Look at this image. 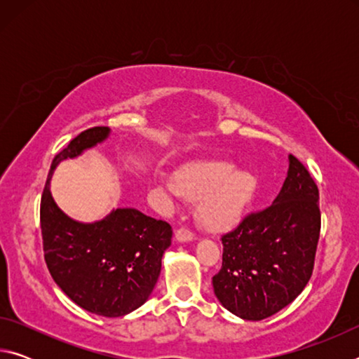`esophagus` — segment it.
Instances as JSON below:
<instances>
[{"label": "esophagus", "instance_id": "34e87169", "mask_svg": "<svg viewBox=\"0 0 359 359\" xmlns=\"http://www.w3.org/2000/svg\"><path fill=\"white\" fill-rule=\"evenodd\" d=\"M193 239H194V234L187 228H180V229H177V233H175V241H179V242H188Z\"/></svg>", "mask_w": 359, "mask_h": 359}]
</instances>
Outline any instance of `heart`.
Returning <instances> with one entry per match:
<instances>
[{
    "instance_id": "1",
    "label": "heart",
    "mask_w": 359,
    "mask_h": 359,
    "mask_svg": "<svg viewBox=\"0 0 359 359\" xmlns=\"http://www.w3.org/2000/svg\"><path fill=\"white\" fill-rule=\"evenodd\" d=\"M169 193L199 199L198 217L205 228L220 231L239 220L252 201L257 180L245 171H234L228 161L194 163L166 182Z\"/></svg>"
}]
</instances>
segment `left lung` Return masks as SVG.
<instances>
[{
	"label": "left lung",
	"mask_w": 359,
	"mask_h": 359,
	"mask_svg": "<svg viewBox=\"0 0 359 359\" xmlns=\"http://www.w3.org/2000/svg\"><path fill=\"white\" fill-rule=\"evenodd\" d=\"M288 160V175L274 203L222 236L223 263L212 277L214 293L244 320H264L282 311L312 277L321 226L318 187L296 156Z\"/></svg>",
	"instance_id": "left-lung-1"
}]
</instances>
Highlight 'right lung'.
I'll list each match as a JSON object with an SVG mask.
<instances>
[{"label":"right lung","instance_id":"1","mask_svg":"<svg viewBox=\"0 0 359 359\" xmlns=\"http://www.w3.org/2000/svg\"><path fill=\"white\" fill-rule=\"evenodd\" d=\"M109 131L85 130L53 158L41 198V231L46 264L63 293L85 311L115 318L149 299L171 245V224L136 209H115L101 222L81 223L58 209L48 190L60 161L102 142Z\"/></svg>","mask_w":359,"mask_h":359}]
</instances>
